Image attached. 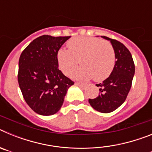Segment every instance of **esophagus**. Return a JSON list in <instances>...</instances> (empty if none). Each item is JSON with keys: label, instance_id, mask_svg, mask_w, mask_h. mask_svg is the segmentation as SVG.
I'll return each mask as SVG.
<instances>
[{"label": "esophagus", "instance_id": "obj_1", "mask_svg": "<svg viewBox=\"0 0 152 152\" xmlns=\"http://www.w3.org/2000/svg\"><path fill=\"white\" fill-rule=\"evenodd\" d=\"M75 85H77V86H79L80 88H84L87 86V84H81V83H75Z\"/></svg>", "mask_w": 152, "mask_h": 152}]
</instances>
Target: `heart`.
<instances>
[{
    "label": "heart",
    "instance_id": "obj_1",
    "mask_svg": "<svg viewBox=\"0 0 152 152\" xmlns=\"http://www.w3.org/2000/svg\"><path fill=\"white\" fill-rule=\"evenodd\" d=\"M68 49H60L57 53L58 66L63 73L69 75L80 63L82 64L74 72L75 78L102 81L110 75L115 65L116 56L109 42L94 37L77 36L71 39Z\"/></svg>",
    "mask_w": 152,
    "mask_h": 152
}]
</instances>
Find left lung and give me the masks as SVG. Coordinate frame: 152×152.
<instances>
[{"mask_svg":"<svg viewBox=\"0 0 152 152\" xmlns=\"http://www.w3.org/2000/svg\"><path fill=\"white\" fill-rule=\"evenodd\" d=\"M101 37L110 41L116 61L109 77L96 84L100 87L98 96L88 101L96 111L108 113L116 110L126 100L135 75V64L131 53L123 43L107 36Z\"/></svg>","mask_w":152,"mask_h":152,"instance_id":"8db88e82","label":"left lung"}]
</instances>
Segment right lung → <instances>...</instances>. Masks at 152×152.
I'll return each instance as SVG.
<instances>
[{
    "label": "right lung",
    "instance_id": "add662e5",
    "mask_svg": "<svg viewBox=\"0 0 152 152\" xmlns=\"http://www.w3.org/2000/svg\"><path fill=\"white\" fill-rule=\"evenodd\" d=\"M70 36L43 35L31 42L19 59L18 83L24 100L36 113L51 116L61 109L74 82L58 69L57 53Z\"/></svg>",
    "mask_w": 152,
    "mask_h": 152
}]
</instances>
